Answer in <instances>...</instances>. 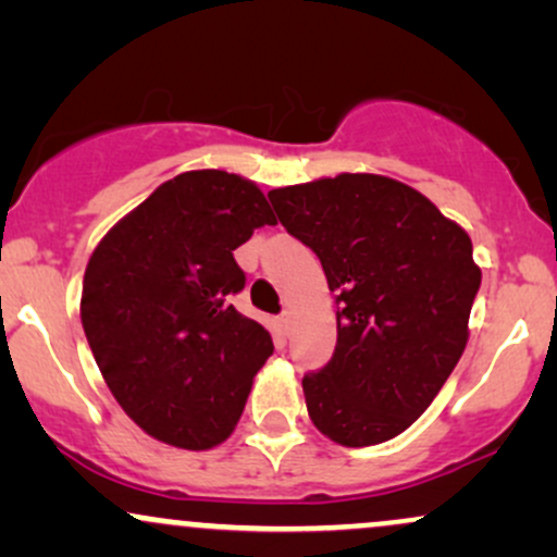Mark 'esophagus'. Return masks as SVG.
<instances>
[{
  "instance_id": "34e87169",
  "label": "esophagus",
  "mask_w": 557,
  "mask_h": 557,
  "mask_svg": "<svg viewBox=\"0 0 557 557\" xmlns=\"http://www.w3.org/2000/svg\"><path fill=\"white\" fill-rule=\"evenodd\" d=\"M277 327L283 330L285 335H287V332H290V327H293V314H290V311H283V314L277 317Z\"/></svg>"
}]
</instances>
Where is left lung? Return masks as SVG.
Segmentation results:
<instances>
[{
  "instance_id": "obj_1",
  "label": "left lung",
  "mask_w": 557,
  "mask_h": 557,
  "mask_svg": "<svg viewBox=\"0 0 557 557\" xmlns=\"http://www.w3.org/2000/svg\"><path fill=\"white\" fill-rule=\"evenodd\" d=\"M280 222L337 293V345L304 376L332 443L393 440L430 408L461 359L482 270L469 233L411 185L369 172L270 190Z\"/></svg>"
}]
</instances>
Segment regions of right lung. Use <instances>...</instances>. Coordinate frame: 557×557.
<instances>
[{"label":"right lung","mask_w":557,"mask_h":557,"mask_svg":"<svg viewBox=\"0 0 557 557\" xmlns=\"http://www.w3.org/2000/svg\"><path fill=\"white\" fill-rule=\"evenodd\" d=\"M274 216L257 183L225 170L172 177L101 238L81 322L107 387L146 434L207 450L230 437L270 359V332L230 296L233 251Z\"/></svg>","instance_id":"add662e5"}]
</instances>
